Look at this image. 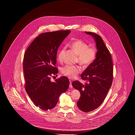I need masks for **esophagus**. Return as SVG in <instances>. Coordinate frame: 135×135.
I'll use <instances>...</instances> for the list:
<instances>
[{
    "label": "esophagus",
    "mask_w": 135,
    "mask_h": 135,
    "mask_svg": "<svg viewBox=\"0 0 135 135\" xmlns=\"http://www.w3.org/2000/svg\"><path fill=\"white\" fill-rule=\"evenodd\" d=\"M70 81V85L69 87L70 88H72V82L71 80H69Z\"/></svg>",
    "instance_id": "obj_1"
}]
</instances>
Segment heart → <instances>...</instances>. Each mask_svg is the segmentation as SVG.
<instances>
[{
  "mask_svg": "<svg viewBox=\"0 0 135 135\" xmlns=\"http://www.w3.org/2000/svg\"><path fill=\"white\" fill-rule=\"evenodd\" d=\"M71 46L78 55V62L81 65L86 67L94 61L97 55L96 50L94 47H89L85 41L80 40L74 41L71 43ZM65 50L64 47L62 48L58 53L57 59L59 61H62ZM80 71L81 69L78 66L67 65L61 69L62 73L70 78L75 77Z\"/></svg>",
  "mask_w": 135,
  "mask_h": 135,
  "instance_id": "heart-1",
  "label": "heart"
}]
</instances>
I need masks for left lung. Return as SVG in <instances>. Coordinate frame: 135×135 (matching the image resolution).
Segmentation results:
<instances>
[{
	"mask_svg": "<svg viewBox=\"0 0 135 135\" xmlns=\"http://www.w3.org/2000/svg\"><path fill=\"white\" fill-rule=\"evenodd\" d=\"M85 33L94 38L97 46L96 58L82 74L85 85L75 81L72 85L79 90L81 97L77 102L78 108L85 112L94 110L103 102L113 81V63L110 53L102 38L92 32Z\"/></svg>",
	"mask_w": 135,
	"mask_h": 135,
	"instance_id": "obj_1",
	"label": "left lung"
}]
</instances>
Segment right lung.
<instances>
[{
	"label": "right lung",
	"mask_w": 135,
	"mask_h": 135,
	"mask_svg": "<svg viewBox=\"0 0 135 135\" xmlns=\"http://www.w3.org/2000/svg\"><path fill=\"white\" fill-rule=\"evenodd\" d=\"M70 32L67 30L41 33L25 51L23 63L25 90L34 104L44 110L56 106L60 95L69 86L67 77L62 76L53 82L50 76L58 73L57 50Z\"/></svg>",
	"instance_id": "obj_1"
}]
</instances>
